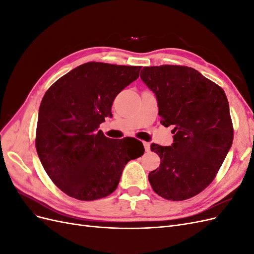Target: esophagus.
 <instances>
[{
  "mask_svg": "<svg viewBox=\"0 0 254 254\" xmlns=\"http://www.w3.org/2000/svg\"><path fill=\"white\" fill-rule=\"evenodd\" d=\"M143 145H144V148L146 151L150 150V144L148 142H143Z\"/></svg>",
  "mask_w": 254,
  "mask_h": 254,
  "instance_id": "1",
  "label": "esophagus"
}]
</instances>
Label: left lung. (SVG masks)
Instances as JSON below:
<instances>
[{"instance_id": "1", "label": "left lung", "mask_w": 254, "mask_h": 254, "mask_svg": "<svg viewBox=\"0 0 254 254\" xmlns=\"http://www.w3.org/2000/svg\"><path fill=\"white\" fill-rule=\"evenodd\" d=\"M141 79L156 95L161 124L173 126L172 146L151 144L161 163L152 190L168 200L194 197L214 180L233 141L227 96L193 67L144 66Z\"/></svg>"}]
</instances>
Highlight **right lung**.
Segmentation results:
<instances>
[{"mask_svg":"<svg viewBox=\"0 0 254 254\" xmlns=\"http://www.w3.org/2000/svg\"><path fill=\"white\" fill-rule=\"evenodd\" d=\"M140 70L141 66L83 64L44 94L36 149L45 172L66 195L84 201L110 195L125 165L144 153L140 141H114L98 130L105 118L112 117L114 98L137 79Z\"/></svg>","mask_w":254,"mask_h":254,"instance_id":"right-lung-1","label":"right lung"}]
</instances>
